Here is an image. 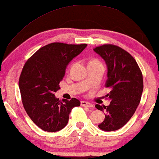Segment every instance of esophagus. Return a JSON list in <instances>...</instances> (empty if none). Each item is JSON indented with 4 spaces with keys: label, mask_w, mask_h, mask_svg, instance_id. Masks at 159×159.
Wrapping results in <instances>:
<instances>
[{
    "label": "esophagus",
    "mask_w": 159,
    "mask_h": 159,
    "mask_svg": "<svg viewBox=\"0 0 159 159\" xmlns=\"http://www.w3.org/2000/svg\"><path fill=\"white\" fill-rule=\"evenodd\" d=\"M80 104H81L82 106H84V107H88V108H91L93 107V104H91L90 103H89V102H87V101H82L81 103H80Z\"/></svg>",
    "instance_id": "1"
}]
</instances>
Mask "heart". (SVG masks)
<instances>
[{"label":"heart","mask_w":159,"mask_h":159,"mask_svg":"<svg viewBox=\"0 0 159 159\" xmlns=\"http://www.w3.org/2000/svg\"><path fill=\"white\" fill-rule=\"evenodd\" d=\"M90 63H91V64H101V63L100 62L98 59H93V60L91 61L89 63V64H90Z\"/></svg>","instance_id":"1"}]
</instances>
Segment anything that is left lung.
I'll use <instances>...</instances> for the list:
<instances>
[{
  "label": "left lung",
  "instance_id": "obj_1",
  "mask_svg": "<svg viewBox=\"0 0 159 159\" xmlns=\"http://www.w3.org/2000/svg\"><path fill=\"white\" fill-rule=\"evenodd\" d=\"M106 63L108 68L106 95L111 100L109 106L95 105L104 112L105 119L98 127L103 131L120 129L131 119L140 102L143 90V74L138 63L121 48L105 44L93 49Z\"/></svg>",
  "mask_w": 159,
  "mask_h": 159
}]
</instances>
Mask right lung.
I'll use <instances>...</instances> for the list:
<instances>
[{"instance_id":"right-lung-1","label":"right lung","mask_w":159,"mask_h":159,"mask_svg":"<svg viewBox=\"0 0 159 159\" xmlns=\"http://www.w3.org/2000/svg\"><path fill=\"white\" fill-rule=\"evenodd\" d=\"M53 43L40 48L24 66L19 87L24 108L35 125L46 132H58L66 127L69 114L80 101L75 98L63 102L55 97L67 65L87 47Z\"/></svg>"}]
</instances>
